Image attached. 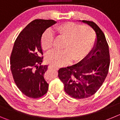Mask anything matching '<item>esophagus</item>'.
Segmentation results:
<instances>
[{"instance_id":"obj_1","label":"esophagus","mask_w":120,"mask_h":120,"mask_svg":"<svg viewBox=\"0 0 120 120\" xmlns=\"http://www.w3.org/2000/svg\"><path fill=\"white\" fill-rule=\"evenodd\" d=\"M49 68H50V69H53L56 70H57L58 69H59V68H57V67H56V66H52V65H50L49 66Z\"/></svg>"}]
</instances>
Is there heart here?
Masks as SVG:
<instances>
[{
	"label": "heart",
	"instance_id": "b5f03b06",
	"mask_svg": "<svg viewBox=\"0 0 120 120\" xmlns=\"http://www.w3.org/2000/svg\"><path fill=\"white\" fill-rule=\"evenodd\" d=\"M59 37L66 38L63 49L48 54L46 61L56 66H61L71 60L77 61L82 59L89 52L94 45L95 34L88 26H83L73 22H66L54 28ZM54 37L51 30L42 35L41 44L43 50L49 52L54 48Z\"/></svg>",
	"mask_w": 120,
	"mask_h": 120
}]
</instances>
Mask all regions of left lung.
<instances>
[{
  "label": "left lung",
  "instance_id": "obj_1",
  "mask_svg": "<svg viewBox=\"0 0 120 120\" xmlns=\"http://www.w3.org/2000/svg\"><path fill=\"white\" fill-rule=\"evenodd\" d=\"M82 22L95 31L97 39L94 47L79 63L58 71L65 92L76 99L88 98L98 91L108 75L110 63L109 47L102 30L95 22Z\"/></svg>",
  "mask_w": 120,
  "mask_h": 120
}]
</instances>
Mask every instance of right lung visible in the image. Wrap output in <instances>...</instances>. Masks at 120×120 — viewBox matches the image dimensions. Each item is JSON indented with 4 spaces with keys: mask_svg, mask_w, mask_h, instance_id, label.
I'll list each match as a JSON object with an SVG mask.
<instances>
[{
    "mask_svg": "<svg viewBox=\"0 0 120 120\" xmlns=\"http://www.w3.org/2000/svg\"><path fill=\"white\" fill-rule=\"evenodd\" d=\"M56 22L34 20L15 41L10 61L12 76L19 89L29 98H39L48 91L49 84L44 78L48 66H41L43 60L41 40L44 31Z\"/></svg>",
    "mask_w": 120,
    "mask_h": 120,
    "instance_id": "1",
    "label": "right lung"
}]
</instances>
